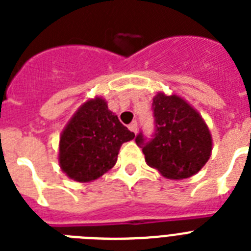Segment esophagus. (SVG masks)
<instances>
[{
	"mask_svg": "<svg viewBox=\"0 0 251 251\" xmlns=\"http://www.w3.org/2000/svg\"><path fill=\"white\" fill-rule=\"evenodd\" d=\"M137 127H138V126H137V122H132V123L128 126V128L130 129V132H133V133H137Z\"/></svg>",
	"mask_w": 251,
	"mask_h": 251,
	"instance_id": "34e87169",
	"label": "esophagus"
}]
</instances>
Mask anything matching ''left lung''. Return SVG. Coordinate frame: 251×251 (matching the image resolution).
<instances>
[{
  "instance_id": "8db88e82",
  "label": "left lung",
  "mask_w": 251,
  "mask_h": 251,
  "mask_svg": "<svg viewBox=\"0 0 251 251\" xmlns=\"http://www.w3.org/2000/svg\"><path fill=\"white\" fill-rule=\"evenodd\" d=\"M154 133L147 139L143 133L136 143L145 153L147 165L172 179L197 174L211 156L212 138L199 112L185 99L163 93L153 98Z\"/></svg>"
}]
</instances>
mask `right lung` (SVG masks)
Instances as JSON below:
<instances>
[{"instance_id": "obj_1", "label": "right lung", "mask_w": 251, "mask_h": 251, "mask_svg": "<svg viewBox=\"0 0 251 251\" xmlns=\"http://www.w3.org/2000/svg\"><path fill=\"white\" fill-rule=\"evenodd\" d=\"M134 133L119 122L100 97L89 99L64 128L59 145L61 170L77 182H90L115 165L124 142Z\"/></svg>"}]
</instances>
